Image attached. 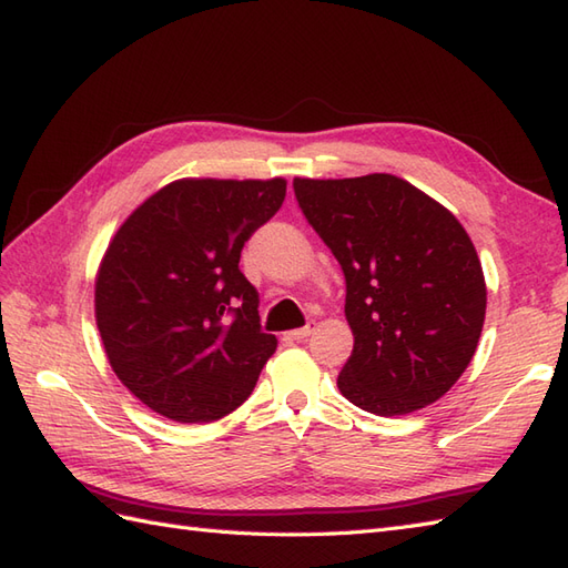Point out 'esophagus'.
<instances>
[{"label": "esophagus", "mask_w": 568, "mask_h": 568, "mask_svg": "<svg viewBox=\"0 0 568 568\" xmlns=\"http://www.w3.org/2000/svg\"><path fill=\"white\" fill-rule=\"evenodd\" d=\"M311 335H313V325H306V327H298V329L288 332V337H292V339H306Z\"/></svg>", "instance_id": "34e87169"}]
</instances>
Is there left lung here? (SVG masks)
Masks as SVG:
<instances>
[{
	"label": "left lung",
	"instance_id": "left-lung-1",
	"mask_svg": "<svg viewBox=\"0 0 568 568\" xmlns=\"http://www.w3.org/2000/svg\"><path fill=\"white\" fill-rule=\"evenodd\" d=\"M294 190L347 280L354 352L339 393L378 417L436 403L473 362L487 313L467 231L444 204L390 173L294 178Z\"/></svg>",
	"mask_w": 568,
	"mask_h": 568
}]
</instances>
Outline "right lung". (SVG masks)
I'll return each mask as SVG.
<instances>
[{"mask_svg":"<svg viewBox=\"0 0 568 568\" xmlns=\"http://www.w3.org/2000/svg\"><path fill=\"white\" fill-rule=\"evenodd\" d=\"M284 197V178H180L110 239L95 325L115 376L161 417L216 422L253 393L276 337L260 329L257 288L239 262Z\"/></svg>","mask_w":568,"mask_h":568,"instance_id":"add662e5","label":"right lung"}]
</instances>
